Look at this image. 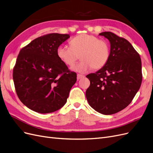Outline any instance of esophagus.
Wrapping results in <instances>:
<instances>
[{
  "mask_svg": "<svg viewBox=\"0 0 153 153\" xmlns=\"http://www.w3.org/2000/svg\"><path fill=\"white\" fill-rule=\"evenodd\" d=\"M85 76L84 75H80V74H77V80H80L81 79V78H84Z\"/></svg>",
  "mask_w": 153,
  "mask_h": 153,
  "instance_id": "obj_1",
  "label": "esophagus"
}]
</instances>
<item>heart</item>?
<instances>
[{
    "label": "heart",
    "mask_w": 153,
    "mask_h": 153,
    "mask_svg": "<svg viewBox=\"0 0 153 153\" xmlns=\"http://www.w3.org/2000/svg\"><path fill=\"white\" fill-rule=\"evenodd\" d=\"M70 47L61 45L57 49V55L62 63L72 66L79 58L81 62L74 66L71 70L81 73H86L92 68L99 69L108 62L110 48L106 40L88 34H81L70 41Z\"/></svg>",
    "instance_id": "1"
}]
</instances>
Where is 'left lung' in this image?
<instances>
[{"label":"left lung","instance_id":"left-lung-1","mask_svg":"<svg viewBox=\"0 0 153 153\" xmlns=\"http://www.w3.org/2000/svg\"><path fill=\"white\" fill-rule=\"evenodd\" d=\"M99 35L108 39L110 56L104 67L86 76L91 84L85 95L96 112L111 115L126 108L139 90L142 62L139 54L126 39L111 32Z\"/></svg>","mask_w":153,"mask_h":153}]
</instances>
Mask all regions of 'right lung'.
<instances>
[{"mask_svg": "<svg viewBox=\"0 0 153 153\" xmlns=\"http://www.w3.org/2000/svg\"><path fill=\"white\" fill-rule=\"evenodd\" d=\"M69 34L39 37L18 54L13 78L16 94L27 108L40 114L55 112L66 104L76 74L70 72L57 55Z\"/></svg>", "mask_w": 153, "mask_h": 153, "instance_id": "1", "label": "right lung"}]
</instances>
